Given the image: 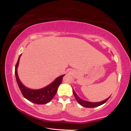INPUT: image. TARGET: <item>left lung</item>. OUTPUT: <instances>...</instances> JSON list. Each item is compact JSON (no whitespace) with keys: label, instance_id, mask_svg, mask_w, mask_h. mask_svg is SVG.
<instances>
[{"label":"left lung","instance_id":"1","mask_svg":"<svg viewBox=\"0 0 131 131\" xmlns=\"http://www.w3.org/2000/svg\"><path fill=\"white\" fill-rule=\"evenodd\" d=\"M73 94H74L75 98H76V100H77L78 103H79L81 105H82V106H84V107H86V108H94V107H97V106H100V105L105 103V102L108 100L110 97L109 98L105 99V100H103V101H102L100 102H90L88 101H85V100H82V99L79 98V96L76 94V93L75 92L74 90H73Z\"/></svg>","mask_w":131,"mask_h":131}]
</instances>
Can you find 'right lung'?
<instances>
[{
    "label": "right lung",
    "mask_w": 131,
    "mask_h": 131,
    "mask_svg": "<svg viewBox=\"0 0 131 131\" xmlns=\"http://www.w3.org/2000/svg\"><path fill=\"white\" fill-rule=\"evenodd\" d=\"M21 55H19L18 60L17 63L16 64L15 74L16 82H17V84L18 85L19 89L23 95L27 100L32 102V103H36V104L43 105L49 103V102L52 100L55 95L56 94L58 87L61 83L63 77L64 76V74L58 77L53 82L48 85L47 86L40 89H31L26 88L19 81L18 76L17 68L18 67L19 58H20Z\"/></svg>",
    "instance_id": "add662e5"
}]
</instances>
